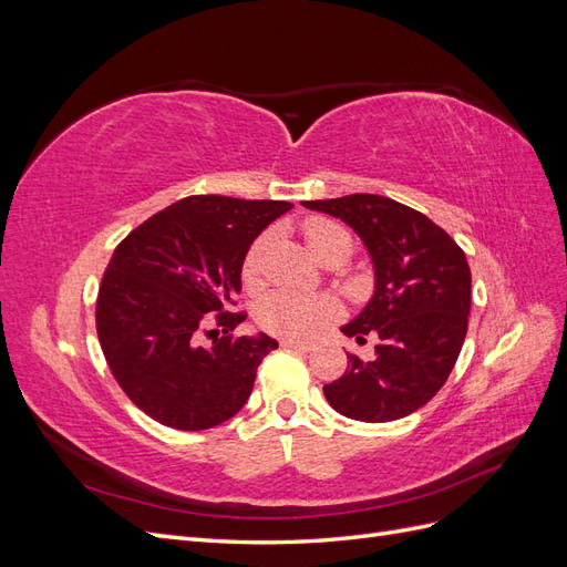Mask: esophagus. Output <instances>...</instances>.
I'll list each match as a JSON object with an SVG mask.
<instances>
[{
	"instance_id": "obj_1",
	"label": "esophagus",
	"mask_w": 567,
	"mask_h": 567,
	"mask_svg": "<svg viewBox=\"0 0 567 567\" xmlns=\"http://www.w3.org/2000/svg\"><path fill=\"white\" fill-rule=\"evenodd\" d=\"M284 348L290 350H298V352H312L315 350V342H302V340H281Z\"/></svg>"
}]
</instances>
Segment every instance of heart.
Here are the masks:
<instances>
[{"label":"heart","instance_id":"heart-1","mask_svg":"<svg viewBox=\"0 0 567 567\" xmlns=\"http://www.w3.org/2000/svg\"><path fill=\"white\" fill-rule=\"evenodd\" d=\"M302 234H305L307 246H310V250L319 257L321 262L329 260L331 255L348 257L352 250L350 234L331 219L305 221ZM267 241L269 236H260L257 241H252V246L244 257L241 277L248 286L257 284V279H260ZM336 317H338V305L331 298L307 296L288 288L271 290V293L265 296L262 302L257 305V312H255V321L262 331L286 340L312 338Z\"/></svg>","mask_w":567,"mask_h":567}]
</instances>
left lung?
Instances as JSON below:
<instances>
[{
    "instance_id": "left-lung-1",
    "label": "left lung",
    "mask_w": 567,
    "mask_h": 567,
    "mask_svg": "<svg viewBox=\"0 0 567 567\" xmlns=\"http://www.w3.org/2000/svg\"><path fill=\"white\" fill-rule=\"evenodd\" d=\"M305 208L340 217L362 238L375 269V293L342 333L371 359L350 354L348 371L323 385L338 414L398 421L431 402L456 364L471 315V267L454 238L423 213L392 198L352 194L305 200Z\"/></svg>"
}]
</instances>
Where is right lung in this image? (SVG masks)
I'll return each mask as SVG.
<instances>
[{
	"mask_svg": "<svg viewBox=\"0 0 567 567\" xmlns=\"http://www.w3.org/2000/svg\"><path fill=\"white\" fill-rule=\"evenodd\" d=\"M293 208L286 200L188 196L117 244L96 298V333L117 385L146 416L175 431L229 421L279 348L236 338L229 312L250 244ZM203 337H213L205 347Z\"/></svg>",
	"mask_w": 567,
	"mask_h": 567,
	"instance_id": "add662e5",
	"label": "right lung"
}]
</instances>
